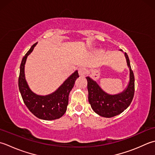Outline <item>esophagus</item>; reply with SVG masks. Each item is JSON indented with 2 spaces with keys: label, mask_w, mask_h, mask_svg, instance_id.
<instances>
[{
  "label": "esophagus",
  "mask_w": 155,
  "mask_h": 155,
  "mask_svg": "<svg viewBox=\"0 0 155 155\" xmlns=\"http://www.w3.org/2000/svg\"><path fill=\"white\" fill-rule=\"evenodd\" d=\"M79 75H80V77H84L85 75L87 74V70L86 68H80L78 70Z\"/></svg>",
  "instance_id": "1"
}]
</instances>
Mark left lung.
Listing matches in <instances>:
<instances>
[{"mask_svg":"<svg viewBox=\"0 0 155 155\" xmlns=\"http://www.w3.org/2000/svg\"><path fill=\"white\" fill-rule=\"evenodd\" d=\"M120 51H122V50L120 49ZM124 55L130 70V81L122 92L115 95H110L103 91L96 81H94L90 77H86L88 101L94 111L102 117L111 118L120 114L130 106L133 99L134 76L127 53H124Z\"/></svg>","mask_w":155,"mask_h":155,"instance_id":"obj_1","label":"left lung"}]
</instances>
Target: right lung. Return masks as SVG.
I'll return each instance as SVG.
<instances>
[{"label":"right lung","mask_w":155,"mask_h":155,"mask_svg":"<svg viewBox=\"0 0 155 155\" xmlns=\"http://www.w3.org/2000/svg\"><path fill=\"white\" fill-rule=\"evenodd\" d=\"M37 43L32 45L22 59L18 77V89L22 98L29 111L36 117L45 120L61 118L65 113L68 105L69 94L75 81L79 78L78 71L72 74L54 92L46 96H39L31 90L25 80V65L28 55L33 51Z\"/></svg>","instance_id":"add662e5"}]
</instances>
